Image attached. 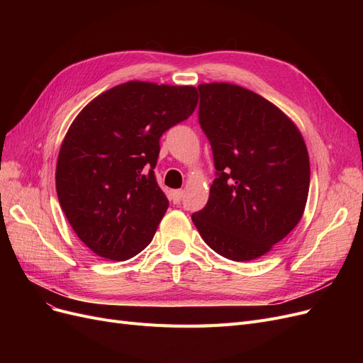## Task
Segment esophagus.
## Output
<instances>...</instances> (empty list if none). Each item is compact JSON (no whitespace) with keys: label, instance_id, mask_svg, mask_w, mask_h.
I'll list each match as a JSON object with an SVG mask.
<instances>
[{"label":"esophagus","instance_id":"34e87169","mask_svg":"<svg viewBox=\"0 0 363 363\" xmlns=\"http://www.w3.org/2000/svg\"><path fill=\"white\" fill-rule=\"evenodd\" d=\"M183 195H184V192L182 191V189H177V191H171L169 192V199H171V201L172 203H180L182 201V199H183Z\"/></svg>","mask_w":363,"mask_h":363}]
</instances>
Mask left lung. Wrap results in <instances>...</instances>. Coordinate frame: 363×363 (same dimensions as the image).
Returning a JSON list of instances; mask_svg holds the SVG:
<instances>
[{
    "mask_svg": "<svg viewBox=\"0 0 363 363\" xmlns=\"http://www.w3.org/2000/svg\"><path fill=\"white\" fill-rule=\"evenodd\" d=\"M199 91V119L216 179L192 221L218 255L255 260L300 223L309 195V152L298 127L263 96L232 83H203Z\"/></svg>",
    "mask_w": 363,
    "mask_h": 363,
    "instance_id": "obj_1",
    "label": "left lung"
}]
</instances>
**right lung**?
Returning <instances> with one entry per match:
<instances>
[{
    "instance_id": "add662e5",
    "label": "right lung",
    "mask_w": 363,
    "mask_h": 363,
    "mask_svg": "<svg viewBox=\"0 0 363 363\" xmlns=\"http://www.w3.org/2000/svg\"><path fill=\"white\" fill-rule=\"evenodd\" d=\"M199 103L194 86L127 82L77 115L56 167L62 211L96 256L127 260L155 236L169 206L155 177L164 131Z\"/></svg>"
}]
</instances>
